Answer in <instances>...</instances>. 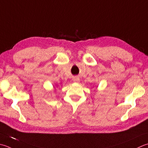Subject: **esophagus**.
I'll return each mask as SVG.
<instances>
[{"instance_id": "esophagus-1", "label": "esophagus", "mask_w": 148, "mask_h": 148, "mask_svg": "<svg viewBox=\"0 0 148 148\" xmlns=\"http://www.w3.org/2000/svg\"><path fill=\"white\" fill-rule=\"evenodd\" d=\"M74 82H76V83H78L79 82V78L78 77H74Z\"/></svg>"}]
</instances>
